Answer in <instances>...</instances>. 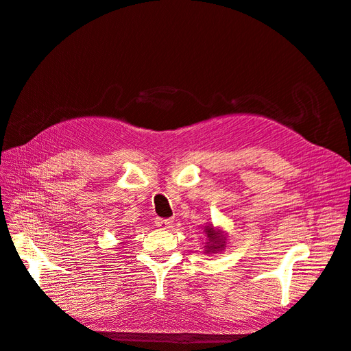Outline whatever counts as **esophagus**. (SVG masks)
<instances>
[{"label": "esophagus", "mask_w": 351, "mask_h": 351, "mask_svg": "<svg viewBox=\"0 0 351 351\" xmlns=\"http://www.w3.org/2000/svg\"><path fill=\"white\" fill-rule=\"evenodd\" d=\"M172 222H173L172 219H162V217H157L154 223H156V226H157V228H160V229H167V228H170V225H172Z\"/></svg>", "instance_id": "obj_1"}]
</instances>
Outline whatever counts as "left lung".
I'll use <instances>...</instances> for the list:
<instances>
[{"label": "left lung", "instance_id": "8db88e82", "mask_svg": "<svg viewBox=\"0 0 351 351\" xmlns=\"http://www.w3.org/2000/svg\"><path fill=\"white\" fill-rule=\"evenodd\" d=\"M206 234L208 238V243L206 245V253H216V252H222L225 248V241H226V237L223 235L222 231H217L213 226H206Z\"/></svg>", "mask_w": 351, "mask_h": 351}]
</instances>
